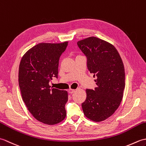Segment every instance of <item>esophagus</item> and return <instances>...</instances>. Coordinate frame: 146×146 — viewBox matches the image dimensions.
<instances>
[{"mask_svg":"<svg viewBox=\"0 0 146 146\" xmlns=\"http://www.w3.org/2000/svg\"><path fill=\"white\" fill-rule=\"evenodd\" d=\"M75 92V90H74V89H69V90H68V93H69V94H73V93Z\"/></svg>","mask_w":146,"mask_h":146,"instance_id":"esophagus-1","label":"esophagus"}]
</instances>
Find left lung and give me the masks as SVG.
Masks as SVG:
<instances>
[{
	"label": "left lung",
	"instance_id": "obj_1",
	"mask_svg": "<svg viewBox=\"0 0 146 146\" xmlns=\"http://www.w3.org/2000/svg\"><path fill=\"white\" fill-rule=\"evenodd\" d=\"M77 45L86 57L90 72L97 77L95 80L97 87L86 90L82 109L89 119L100 122L113 114L122 101L124 66L116 48L104 40L90 37L78 41Z\"/></svg>",
	"mask_w": 146,
	"mask_h": 146
}]
</instances>
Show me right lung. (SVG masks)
Returning <instances> with one entry per match:
<instances>
[{"label":"right lung","instance_id":"right-lung-1","mask_svg":"<svg viewBox=\"0 0 146 146\" xmlns=\"http://www.w3.org/2000/svg\"><path fill=\"white\" fill-rule=\"evenodd\" d=\"M68 43H39L26 52L19 64L23 100L33 117L46 124H56L66 115L68 92L51 88L49 83L58 78L59 60Z\"/></svg>","mask_w":146,"mask_h":146}]
</instances>
